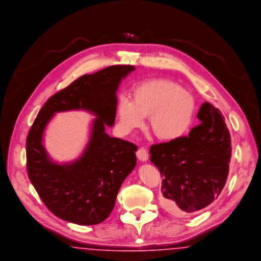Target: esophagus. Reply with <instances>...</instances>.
<instances>
[{"label":"esophagus","mask_w":261,"mask_h":261,"mask_svg":"<svg viewBox=\"0 0 261 261\" xmlns=\"http://www.w3.org/2000/svg\"><path fill=\"white\" fill-rule=\"evenodd\" d=\"M137 156H138L140 161L145 162V161L148 159V152H147V150H146L145 147H141L137 151Z\"/></svg>","instance_id":"1"}]
</instances>
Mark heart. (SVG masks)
I'll return each mask as SVG.
<instances>
[{
  "mask_svg": "<svg viewBox=\"0 0 261 261\" xmlns=\"http://www.w3.org/2000/svg\"><path fill=\"white\" fill-rule=\"evenodd\" d=\"M195 101L188 90L166 79L148 80L133 91V101L121 98L117 106L118 125L130 133L149 117L152 133L162 141H173L184 135L192 122Z\"/></svg>",
  "mask_w": 261,
  "mask_h": 261,
  "instance_id": "obj_1",
  "label": "heart"
}]
</instances>
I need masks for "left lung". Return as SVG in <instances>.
<instances>
[{
	"label": "left lung",
	"instance_id": "8db88e82",
	"mask_svg": "<svg viewBox=\"0 0 261 261\" xmlns=\"http://www.w3.org/2000/svg\"><path fill=\"white\" fill-rule=\"evenodd\" d=\"M201 123L188 137L152 145L150 161L163 177L161 206L169 213L187 217L206 208L224 188L231 158V138L219 109L203 103Z\"/></svg>",
	"mask_w": 261,
	"mask_h": 261
}]
</instances>
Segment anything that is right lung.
<instances>
[{
    "mask_svg": "<svg viewBox=\"0 0 261 261\" xmlns=\"http://www.w3.org/2000/svg\"><path fill=\"white\" fill-rule=\"evenodd\" d=\"M134 70V66L115 65L84 74L51 96L37 115L26 141L28 177L44 205L59 219L80 225L104 221L123 180L135 168L137 146L105 131L106 125L115 123L119 84ZM74 109L96 116L91 140L82 157L57 165L42 145L43 132L55 112Z\"/></svg>",
    "mask_w": 261,
    "mask_h": 261,
    "instance_id": "right-lung-1",
    "label": "right lung"
}]
</instances>
